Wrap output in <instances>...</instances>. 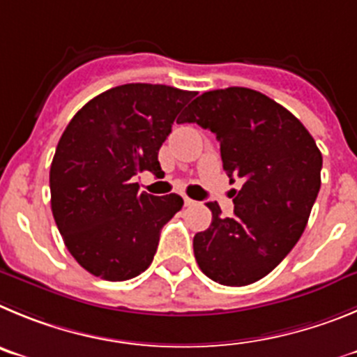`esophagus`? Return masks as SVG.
<instances>
[{"label": "esophagus", "instance_id": "34e87169", "mask_svg": "<svg viewBox=\"0 0 357 357\" xmlns=\"http://www.w3.org/2000/svg\"><path fill=\"white\" fill-rule=\"evenodd\" d=\"M183 201H185V206H192V204H195L194 199L186 197V195H183Z\"/></svg>", "mask_w": 357, "mask_h": 357}]
</instances>
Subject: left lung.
<instances>
[{"label":"left lung","mask_w":357,"mask_h":357,"mask_svg":"<svg viewBox=\"0 0 357 357\" xmlns=\"http://www.w3.org/2000/svg\"><path fill=\"white\" fill-rule=\"evenodd\" d=\"M179 123L217 135L234 213L208 202L211 224L194 236L197 265L215 282L245 287L271 274L298 242L320 190L322 153L310 131L274 99L245 86L199 96Z\"/></svg>","instance_id":"1"}]
</instances>
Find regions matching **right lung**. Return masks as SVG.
<instances>
[{
    "mask_svg": "<svg viewBox=\"0 0 357 357\" xmlns=\"http://www.w3.org/2000/svg\"><path fill=\"white\" fill-rule=\"evenodd\" d=\"M195 96L128 83L96 96L70 119L50 171L51 211L73 258L107 281L142 274L160 231L183 206L178 194L140 192L135 176L160 174L158 151Z\"/></svg>",
    "mask_w": 357,
    "mask_h": 357,
    "instance_id": "obj_1",
    "label": "right lung"
}]
</instances>
